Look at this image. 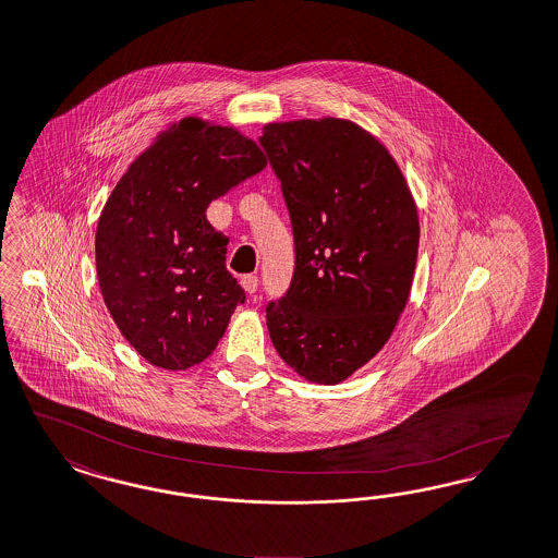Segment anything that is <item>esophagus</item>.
<instances>
[{
  "instance_id": "obj_1",
  "label": "esophagus",
  "mask_w": 558,
  "mask_h": 558,
  "mask_svg": "<svg viewBox=\"0 0 558 558\" xmlns=\"http://www.w3.org/2000/svg\"><path fill=\"white\" fill-rule=\"evenodd\" d=\"M241 284H243V289L247 290V294L253 296L257 292V287H259V278L253 276V274H247V276L241 278Z\"/></svg>"
}]
</instances>
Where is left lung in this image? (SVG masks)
<instances>
[{
    "label": "left lung",
    "instance_id": "left-lung-1",
    "mask_svg": "<svg viewBox=\"0 0 558 558\" xmlns=\"http://www.w3.org/2000/svg\"><path fill=\"white\" fill-rule=\"evenodd\" d=\"M289 208L294 271L266 307L282 361L340 384L389 340L408 303L418 214L384 144L344 119L269 123L259 135Z\"/></svg>",
    "mask_w": 558,
    "mask_h": 558
}]
</instances>
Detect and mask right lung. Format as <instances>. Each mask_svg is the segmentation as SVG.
<instances>
[{
	"mask_svg": "<svg viewBox=\"0 0 558 558\" xmlns=\"http://www.w3.org/2000/svg\"><path fill=\"white\" fill-rule=\"evenodd\" d=\"M264 169L253 140L190 117L117 183L98 220V284L119 331L148 363H202L245 303L225 264L229 239L206 208Z\"/></svg>",
	"mask_w": 558,
	"mask_h": 558,
	"instance_id": "add662e5",
	"label": "right lung"
}]
</instances>
